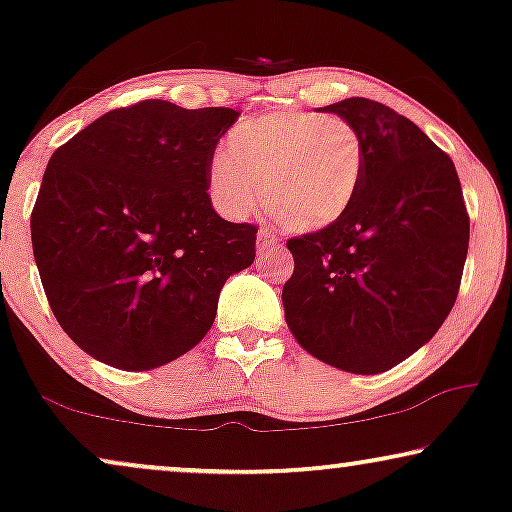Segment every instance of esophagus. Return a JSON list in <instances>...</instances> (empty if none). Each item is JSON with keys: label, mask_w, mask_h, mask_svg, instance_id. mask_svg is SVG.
<instances>
[{"label": "esophagus", "mask_w": 512, "mask_h": 512, "mask_svg": "<svg viewBox=\"0 0 512 512\" xmlns=\"http://www.w3.org/2000/svg\"><path fill=\"white\" fill-rule=\"evenodd\" d=\"M277 247H279V240H277L275 230H270V228L258 230V235H256V254L258 256H268L270 251Z\"/></svg>", "instance_id": "1"}]
</instances>
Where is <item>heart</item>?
<instances>
[{"label": "heart", "instance_id": "heart-1", "mask_svg": "<svg viewBox=\"0 0 512 512\" xmlns=\"http://www.w3.org/2000/svg\"><path fill=\"white\" fill-rule=\"evenodd\" d=\"M363 139L345 118L275 111L247 118L209 163V198L230 219L261 202L291 233H321L345 219L363 181Z\"/></svg>", "mask_w": 512, "mask_h": 512}]
</instances>
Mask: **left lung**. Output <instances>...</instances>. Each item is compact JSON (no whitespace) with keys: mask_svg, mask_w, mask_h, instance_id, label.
<instances>
[{"mask_svg":"<svg viewBox=\"0 0 512 512\" xmlns=\"http://www.w3.org/2000/svg\"><path fill=\"white\" fill-rule=\"evenodd\" d=\"M363 139V181L338 226L293 237L286 326L314 359L356 375L394 368L450 314L468 251L464 195L447 153L366 97L319 109Z\"/></svg>","mask_w":512,"mask_h":512,"instance_id":"obj_1","label":"left lung"}]
</instances>
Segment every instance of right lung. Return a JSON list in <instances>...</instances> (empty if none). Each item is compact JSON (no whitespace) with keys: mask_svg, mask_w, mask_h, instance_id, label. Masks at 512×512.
<instances>
[{"mask_svg":"<svg viewBox=\"0 0 512 512\" xmlns=\"http://www.w3.org/2000/svg\"><path fill=\"white\" fill-rule=\"evenodd\" d=\"M240 111L144 100L114 109L48 160L32 251L69 338L121 370L179 359L214 324L256 226L214 212L207 172Z\"/></svg>","mask_w":512,"mask_h":512,"instance_id":"obj_1","label":"right lung"}]
</instances>
